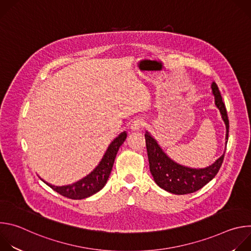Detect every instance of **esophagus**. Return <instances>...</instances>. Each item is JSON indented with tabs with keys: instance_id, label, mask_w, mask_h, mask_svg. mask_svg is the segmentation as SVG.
Listing matches in <instances>:
<instances>
[{
	"instance_id": "esophagus-1",
	"label": "esophagus",
	"mask_w": 251,
	"mask_h": 251,
	"mask_svg": "<svg viewBox=\"0 0 251 251\" xmlns=\"http://www.w3.org/2000/svg\"><path fill=\"white\" fill-rule=\"evenodd\" d=\"M144 121H143L142 119H137L135 120L132 124H131V129L132 131H139L141 130L143 127H144Z\"/></svg>"
}]
</instances>
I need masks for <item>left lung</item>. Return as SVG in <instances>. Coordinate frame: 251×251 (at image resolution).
<instances>
[{
    "label": "left lung",
    "instance_id": "1",
    "mask_svg": "<svg viewBox=\"0 0 251 251\" xmlns=\"http://www.w3.org/2000/svg\"><path fill=\"white\" fill-rule=\"evenodd\" d=\"M211 90L214 95V104L219 108L222 118L226 124V144L229 129L226 108L216 82H212ZM145 139L150 172L154 177V181L160 188L175 195L192 194L201 189L216 176L224 162L226 152L212 165L206 168L193 169L185 167L168 157L149 132H146Z\"/></svg>",
    "mask_w": 251,
    "mask_h": 251
}]
</instances>
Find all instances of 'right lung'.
Returning a JSON list of instances; mask_svg holds the SVG:
<instances>
[{"instance_id":"1","label":"right lung","mask_w":251,"mask_h":251,"mask_svg":"<svg viewBox=\"0 0 251 251\" xmlns=\"http://www.w3.org/2000/svg\"><path fill=\"white\" fill-rule=\"evenodd\" d=\"M126 137L127 133L125 131L116 137L112 143H110L108 149L106 150L98 166L89 175L81 178L80 181L73 185L62 187H55L45 182L44 180L43 181L59 195L71 200H82L96 194L101 189H103L107 183V180H108L109 175L112 171L117 152L120 146L124 143Z\"/></svg>"}]
</instances>
